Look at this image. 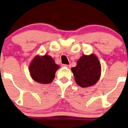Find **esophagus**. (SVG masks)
<instances>
[{
	"label": "esophagus",
	"instance_id": "1",
	"mask_svg": "<svg viewBox=\"0 0 128 128\" xmlns=\"http://www.w3.org/2000/svg\"><path fill=\"white\" fill-rule=\"evenodd\" d=\"M62 66H64V67H66V68H70V65H68V64H63V65H62Z\"/></svg>",
	"mask_w": 128,
	"mask_h": 128
}]
</instances>
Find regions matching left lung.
I'll return each instance as SVG.
<instances>
[{
    "instance_id": "8db88e82",
    "label": "left lung",
    "mask_w": 128,
    "mask_h": 128,
    "mask_svg": "<svg viewBox=\"0 0 128 128\" xmlns=\"http://www.w3.org/2000/svg\"><path fill=\"white\" fill-rule=\"evenodd\" d=\"M76 82L82 88L94 85L100 77L101 65L94 54L82 55L72 68Z\"/></svg>"
}]
</instances>
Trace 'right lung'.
I'll return each mask as SVG.
<instances>
[{
	"mask_svg": "<svg viewBox=\"0 0 128 128\" xmlns=\"http://www.w3.org/2000/svg\"><path fill=\"white\" fill-rule=\"evenodd\" d=\"M59 66L55 64L54 60L48 54L37 56L32 60L29 66L31 77L36 82L48 84L54 78L56 71Z\"/></svg>",
	"mask_w": 128,
	"mask_h": 128,
	"instance_id": "add662e5",
	"label": "right lung"
}]
</instances>
